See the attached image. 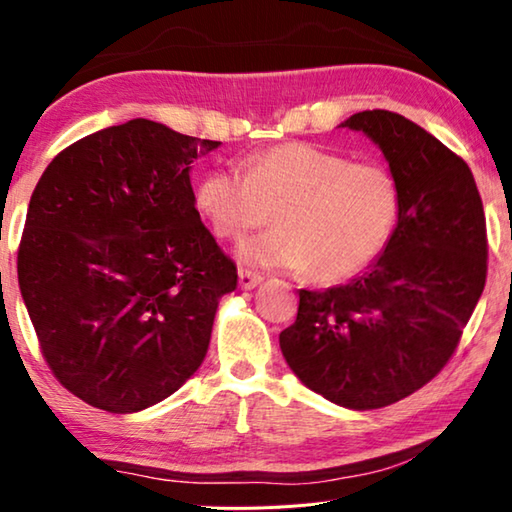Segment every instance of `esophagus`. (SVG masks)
<instances>
[{
  "label": "esophagus",
  "mask_w": 512,
  "mask_h": 512,
  "mask_svg": "<svg viewBox=\"0 0 512 512\" xmlns=\"http://www.w3.org/2000/svg\"><path fill=\"white\" fill-rule=\"evenodd\" d=\"M259 282H262V275H259V273L248 271V268H241V271H239V287L244 291L255 289Z\"/></svg>",
  "instance_id": "1"
}]
</instances>
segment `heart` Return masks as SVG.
Here are the masks:
<instances>
[{
  "label": "heart",
  "instance_id": "b5f03b06",
  "mask_svg": "<svg viewBox=\"0 0 512 512\" xmlns=\"http://www.w3.org/2000/svg\"><path fill=\"white\" fill-rule=\"evenodd\" d=\"M402 194L391 169L352 162L307 142H284L244 164L207 171L196 207L216 237L241 239L273 221L277 228L246 241L241 262L309 271L341 282L384 253L400 219Z\"/></svg>",
  "mask_w": 512,
  "mask_h": 512
}]
</instances>
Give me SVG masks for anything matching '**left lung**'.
<instances>
[{
  "instance_id": "1",
  "label": "left lung",
  "mask_w": 512,
  "mask_h": 512,
  "mask_svg": "<svg viewBox=\"0 0 512 512\" xmlns=\"http://www.w3.org/2000/svg\"><path fill=\"white\" fill-rule=\"evenodd\" d=\"M341 126L384 153L400 185V219L354 280L300 289L280 348L311 391L366 411L409 397L452 359L485 287L488 235L470 167L431 133L391 110H363Z\"/></svg>"
}]
</instances>
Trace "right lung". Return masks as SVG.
Masks as SVG:
<instances>
[{
    "label": "right lung",
    "instance_id": "add662e5",
    "mask_svg": "<svg viewBox=\"0 0 512 512\" xmlns=\"http://www.w3.org/2000/svg\"><path fill=\"white\" fill-rule=\"evenodd\" d=\"M219 144L131 119L67 146L33 189L17 280L47 366L90 406L149 409L205 359L237 266L189 169Z\"/></svg>",
    "mask_w": 512,
    "mask_h": 512
}]
</instances>
